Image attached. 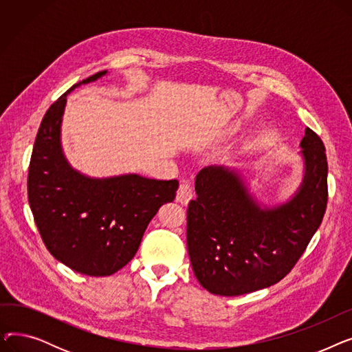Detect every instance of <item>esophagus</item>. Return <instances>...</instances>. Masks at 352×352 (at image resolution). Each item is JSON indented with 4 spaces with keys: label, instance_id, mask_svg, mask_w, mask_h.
Listing matches in <instances>:
<instances>
[{
    "label": "esophagus",
    "instance_id": "obj_1",
    "mask_svg": "<svg viewBox=\"0 0 352 352\" xmlns=\"http://www.w3.org/2000/svg\"><path fill=\"white\" fill-rule=\"evenodd\" d=\"M192 198V187L188 181H182L178 187L177 191V201L181 202V204H188L190 199Z\"/></svg>",
    "mask_w": 352,
    "mask_h": 352
}]
</instances>
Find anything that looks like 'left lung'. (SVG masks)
Masks as SVG:
<instances>
[{"label":"left lung","instance_id":"left-lung-1","mask_svg":"<svg viewBox=\"0 0 352 352\" xmlns=\"http://www.w3.org/2000/svg\"><path fill=\"white\" fill-rule=\"evenodd\" d=\"M302 186L287 204L261 210L243 181L224 166L195 179L187 210V245L199 284L236 297L281 281L298 263L322 223L328 202V162L322 140L305 129Z\"/></svg>","mask_w":352,"mask_h":352}]
</instances>
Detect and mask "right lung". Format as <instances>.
<instances>
[{"label": "right lung", "mask_w": 352, "mask_h": 352, "mask_svg": "<svg viewBox=\"0 0 352 352\" xmlns=\"http://www.w3.org/2000/svg\"><path fill=\"white\" fill-rule=\"evenodd\" d=\"M71 89L51 104L36 133L28 168V201L43 243L55 260L85 275L107 276L133 260L158 208L174 201L178 181L137 174L92 179L74 171L60 144Z\"/></svg>", "instance_id": "obj_1"}]
</instances>
